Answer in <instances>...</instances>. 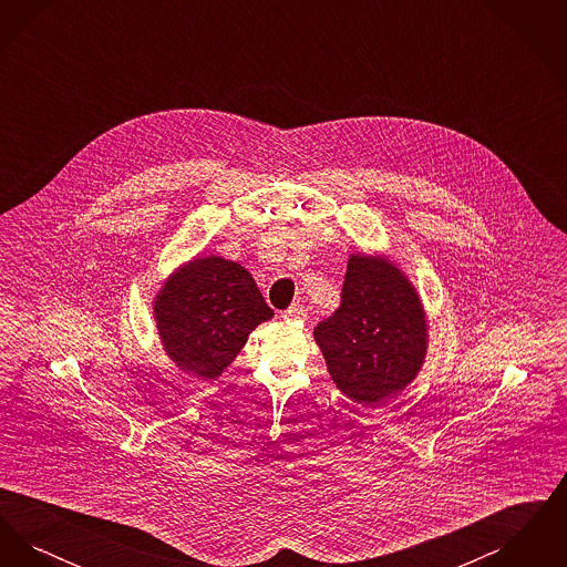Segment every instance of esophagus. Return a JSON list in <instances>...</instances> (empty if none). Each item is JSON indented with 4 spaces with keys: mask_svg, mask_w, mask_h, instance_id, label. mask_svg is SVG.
I'll use <instances>...</instances> for the list:
<instances>
[{
    "mask_svg": "<svg viewBox=\"0 0 567 567\" xmlns=\"http://www.w3.org/2000/svg\"><path fill=\"white\" fill-rule=\"evenodd\" d=\"M306 317V308L301 303H291L285 312H282V319L287 321H301Z\"/></svg>",
    "mask_w": 567,
    "mask_h": 567,
    "instance_id": "1",
    "label": "esophagus"
}]
</instances>
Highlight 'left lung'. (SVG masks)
I'll return each mask as SVG.
<instances>
[{
	"mask_svg": "<svg viewBox=\"0 0 567 567\" xmlns=\"http://www.w3.org/2000/svg\"><path fill=\"white\" fill-rule=\"evenodd\" d=\"M327 370L352 402L374 405L402 393L427 352L416 289L380 255H351L340 308L315 329Z\"/></svg>",
	"mask_w": 567,
	"mask_h": 567,
	"instance_id": "1",
	"label": "left lung"
}]
</instances>
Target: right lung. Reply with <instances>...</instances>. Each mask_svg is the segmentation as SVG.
<instances>
[{
  "label": "right lung",
  "instance_id": "add662e5",
  "mask_svg": "<svg viewBox=\"0 0 567 567\" xmlns=\"http://www.w3.org/2000/svg\"><path fill=\"white\" fill-rule=\"evenodd\" d=\"M274 317L240 264L197 257L174 271L155 297L167 357L187 374L215 380L243 351L248 333Z\"/></svg>",
  "mask_w": 567,
  "mask_h": 567
}]
</instances>
